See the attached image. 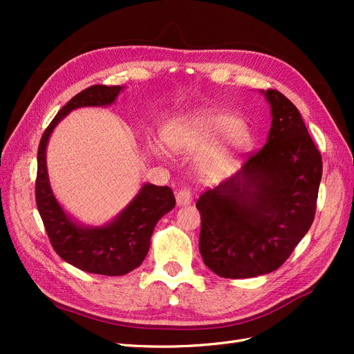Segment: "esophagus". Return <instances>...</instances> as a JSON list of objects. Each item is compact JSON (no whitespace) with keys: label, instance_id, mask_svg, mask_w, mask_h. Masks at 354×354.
<instances>
[{"label":"esophagus","instance_id":"34e87169","mask_svg":"<svg viewBox=\"0 0 354 354\" xmlns=\"http://www.w3.org/2000/svg\"><path fill=\"white\" fill-rule=\"evenodd\" d=\"M176 199H177L178 207H185V205H190L192 201H194V195H192L190 189L181 187L176 194Z\"/></svg>","mask_w":354,"mask_h":354}]
</instances>
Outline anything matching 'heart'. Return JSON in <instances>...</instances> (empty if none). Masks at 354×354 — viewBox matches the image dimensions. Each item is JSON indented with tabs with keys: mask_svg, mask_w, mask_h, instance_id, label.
<instances>
[{
	"mask_svg": "<svg viewBox=\"0 0 354 354\" xmlns=\"http://www.w3.org/2000/svg\"><path fill=\"white\" fill-rule=\"evenodd\" d=\"M224 138L227 145L211 158V167L220 165L230 155L245 151L250 145V136L236 116L216 111H198L180 118L168 131L169 145L176 151H202ZM153 151L158 156H162V149L158 145Z\"/></svg>",
	"mask_w": 354,
	"mask_h": 354,
	"instance_id": "b5f03b06",
	"label": "heart"
}]
</instances>
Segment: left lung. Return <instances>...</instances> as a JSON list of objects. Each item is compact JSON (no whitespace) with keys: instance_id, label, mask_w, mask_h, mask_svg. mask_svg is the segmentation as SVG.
Here are the masks:
<instances>
[{"instance_id":"left-lung-1","label":"left lung","mask_w":354,"mask_h":354,"mask_svg":"<svg viewBox=\"0 0 354 354\" xmlns=\"http://www.w3.org/2000/svg\"><path fill=\"white\" fill-rule=\"evenodd\" d=\"M261 93L272 108L267 143L196 202L203 263L227 279L279 269L312 226L322 178V156L298 109L277 90Z\"/></svg>"}]
</instances>
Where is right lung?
Listing matches in <instances>:
<instances>
[{
	"instance_id": "add662e5",
	"label": "right lung",
	"mask_w": 354,
	"mask_h": 354,
	"mask_svg": "<svg viewBox=\"0 0 354 354\" xmlns=\"http://www.w3.org/2000/svg\"><path fill=\"white\" fill-rule=\"evenodd\" d=\"M121 91V85H91L73 95L50 122L38 146L35 199L53 248L77 269L104 276L127 274L143 263L156 223L176 205L173 190L146 183L111 223L97 227L82 226L63 211L53 195L46 149L55 127L71 111L112 104Z\"/></svg>"
}]
</instances>
